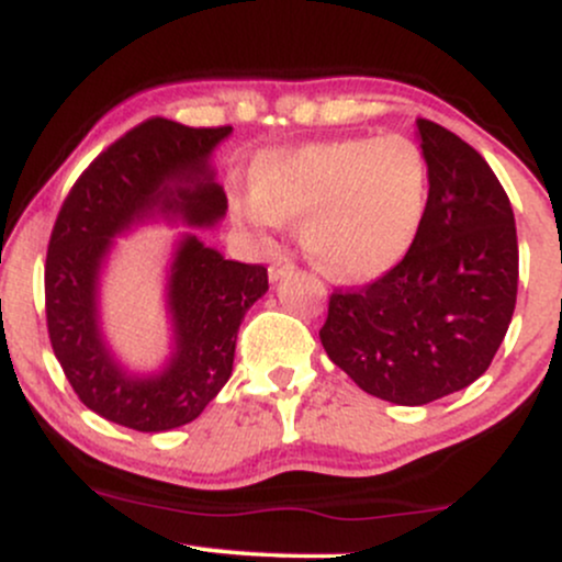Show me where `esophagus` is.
I'll return each instance as SVG.
<instances>
[{
  "label": "esophagus",
  "mask_w": 562,
  "mask_h": 562,
  "mask_svg": "<svg viewBox=\"0 0 562 562\" xmlns=\"http://www.w3.org/2000/svg\"><path fill=\"white\" fill-rule=\"evenodd\" d=\"M295 269V263L288 259V256H274V261H272V267H269V280L272 282H277V280H282V277L285 274H290Z\"/></svg>",
  "instance_id": "obj_1"
}]
</instances>
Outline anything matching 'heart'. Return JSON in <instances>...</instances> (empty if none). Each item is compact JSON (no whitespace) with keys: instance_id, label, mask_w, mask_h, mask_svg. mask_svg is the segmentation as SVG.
I'll list each match as a JSON object with an SVG mask.
<instances>
[{"instance_id":"1","label":"heart","mask_w":562,"mask_h":562,"mask_svg":"<svg viewBox=\"0 0 562 562\" xmlns=\"http://www.w3.org/2000/svg\"><path fill=\"white\" fill-rule=\"evenodd\" d=\"M430 166L404 134L308 142L259 158L235 214L254 229L301 222V248L322 274L364 282L389 272L420 235Z\"/></svg>"}]
</instances>
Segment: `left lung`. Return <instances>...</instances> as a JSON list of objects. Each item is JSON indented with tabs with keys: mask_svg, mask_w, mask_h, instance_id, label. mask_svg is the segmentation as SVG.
I'll return each instance as SVG.
<instances>
[{
	"mask_svg": "<svg viewBox=\"0 0 562 562\" xmlns=\"http://www.w3.org/2000/svg\"><path fill=\"white\" fill-rule=\"evenodd\" d=\"M430 166L423 229L396 267L335 290L319 340L359 389L423 406L468 389L505 340L518 295V235L492 166L449 128L417 119Z\"/></svg>",
	"mask_w": 562,
	"mask_h": 562,
	"instance_id": "1",
	"label": "left lung"
}]
</instances>
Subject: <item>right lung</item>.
I'll return each mask as SVG.
<instances>
[{
    "label": "right lung",
    "instance_id": "obj_1",
    "mask_svg": "<svg viewBox=\"0 0 562 562\" xmlns=\"http://www.w3.org/2000/svg\"><path fill=\"white\" fill-rule=\"evenodd\" d=\"M229 134L232 126L145 121L89 164L57 214L44 267L49 340L76 396L115 425L160 434L195 420L232 375L245 312L269 290L259 263L224 259L182 232L166 280V364L132 372L102 335L100 274L113 240L153 218L216 227L227 195L211 156Z\"/></svg>",
    "mask_w": 562,
    "mask_h": 562
}]
</instances>
